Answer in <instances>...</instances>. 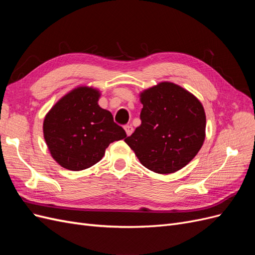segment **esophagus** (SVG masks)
Wrapping results in <instances>:
<instances>
[{
	"mask_svg": "<svg viewBox=\"0 0 255 255\" xmlns=\"http://www.w3.org/2000/svg\"><path fill=\"white\" fill-rule=\"evenodd\" d=\"M125 129H126V133H127V135H128V136H130V135H132L133 130H134V128H133V127H132V126H126V127H125Z\"/></svg>",
	"mask_w": 255,
	"mask_h": 255,
	"instance_id": "obj_1",
	"label": "esophagus"
}]
</instances>
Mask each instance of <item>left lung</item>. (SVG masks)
I'll return each instance as SVG.
<instances>
[{
	"label": "left lung",
	"instance_id": "1",
	"mask_svg": "<svg viewBox=\"0 0 255 255\" xmlns=\"http://www.w3.org/2000/svg\"><path fill=\"white\" fill-rule=\"evenodd\" d=\"M140 102L141 125L125 141L149 170L160 174L180 170L204 141L206 118L201 102L169 82L141 92Z\"/></svg>",
	"mask_w": 255,
	"mask_h": 255
}]
</instances>
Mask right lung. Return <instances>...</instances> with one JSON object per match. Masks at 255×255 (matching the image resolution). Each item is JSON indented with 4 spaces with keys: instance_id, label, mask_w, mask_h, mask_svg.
<instances>
[{
    "instance_id": "1",
    "label": "right lung",
    "mask_w": 255,
    "mask_h": 255,
    "mask_svg": "<svg viewBox=\"0 0 255 255\" xmlns=\"http://www.w3.org/2000/svg\"><path fill=\"white\" fill-rule=\"evenodd\" d=\"M100 92L78 87L54 105L43 121V136L52 157L66 169L80 171L101 160L112 142L127 137L114 122L111 112L101 109Z\"/></svg>"
}]
</instances>
